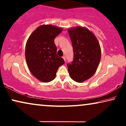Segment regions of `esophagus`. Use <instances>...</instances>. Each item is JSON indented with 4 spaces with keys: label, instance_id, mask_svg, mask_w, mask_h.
Here are the masks:
<instances>
[{
    "label": "esophagus",
    "instance_id": "esophagus-1",
    "mask_svg": "<svg viewBox=\"0 0 126 126\" xmlns=\"http://www.w3.org/2000/svg\"><path fill=\"white\" fill-rule=\"evenodd\" d=\"M63 59L64 60V61H65V60H66V59H65V56H63Z\"/></svg>",
    "mask_w": 126,
    "mask_h": 126
}]
</instances>
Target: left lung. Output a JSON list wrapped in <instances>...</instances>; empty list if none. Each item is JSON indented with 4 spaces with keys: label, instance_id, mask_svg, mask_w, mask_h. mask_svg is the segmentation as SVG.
<instances>
[{
    "label": "left lung",
    "instance_id": "left-lung-1",
    "mask_svg": "<svg viewBox=\"0 0 126 126\" xmlns=\"http://www.w3.org/2000/svg\"><path fill=\"white\" fill-rule=\"evenodd\" d=\"M68 33L74 52L73 61L67 64L70 76L74 81L82 82L94 75L99 65L101 50L97 39L87 28L77 27Z\"/></svg>",
    "mask_w": 126,
    "mask_h": 126
}]
</instances>
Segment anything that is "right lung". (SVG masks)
<instances>
[{"label": "right lung", "mask_w": 126, "mask_h": 126, "mask_svg": "<svg viewBox=\"0 0 126 126\" xmlns=\"http://www.w3.org/2000/svg\"><path fill=\"white\" fill-rule=\"evenodd\" d=\"M63 29L52 25H43L31 34L25 47V59L30 72L39 81L48 82L64 60L57 55L55 37Z\"/></svg>", "instance_id": "1"}]
</instances>
